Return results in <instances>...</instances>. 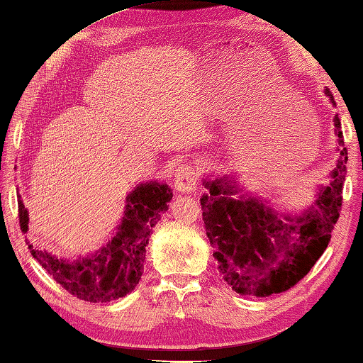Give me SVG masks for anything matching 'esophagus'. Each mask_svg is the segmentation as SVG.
Wrapping results in <instances>:
<instances>
[{
  "label": "esophagus",
  "instance_id": "obj_1",
  "mask_svg": "<svg viewBox=\"0 0 363 363\" xmlns=\"http://www.w3.org/2000/svg\"><path fill=\"white\" fill-rule=\"evenodd\" d=\"M199 169L194 164L186 163L177 168L174 174V187L179 192H192L199 184Z\"/></svg>",
  "mask_w": 363,
  "mask_h": 363
}]
</instances>
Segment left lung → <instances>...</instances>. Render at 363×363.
Segmentation results:
<instances>
[{"label": "left lung", "instance_id": "1", "mask_svg": "<svg viewBox=\"0 0 363 363\" xmlns=\"http://www.w3.org/2000/svg\"><path fill=\"white\" fill-rule=\"evenodd\" d=\"M325 94L333 101L330 90ZM335 132L344 147L337 116ZM339 152L330 186L318 189V199L301 216L278 215L260 197L233 199L238 187L228 179L203 181L208 194L200 205L206 235L218 272L238 294L268 297L291 289L323 255L342 205L347 148Z\"/></svg>", "mask_w": 363, "mask_h": 363}]
</instances>
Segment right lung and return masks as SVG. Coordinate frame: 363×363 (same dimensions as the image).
<instances>
[{
  "instance_id": "right-lung-1",
  "label": "right lung",
  "mask_w": 363,
  "mask_h": 363,
  "mask_svg": "<svg viewBox=\"0 0 363 363\" xmlns=\"http://www.w3.org/2000/svg\"><path fill=\"white\" fill-rule=\"evenodd\" d=\"M172 199L166 184H139L125 199V211L114 238L91 257L69 262L42 247L28 245L32 257L50 276L74 297L87 302H109L128 296L139 284L143 273L148 235ZM19 224L28 231V215L21 197Z\"/></svg>"
}]
</instances>
